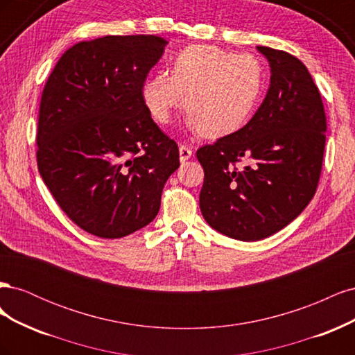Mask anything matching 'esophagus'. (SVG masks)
<instances>
[{
    "mask_svg": "<svg viewBox=\"0 0 355 355\" xmlns=\"http://www.w3.org/2000/svg\"><path fill=\"white\" fill-rule=\"evenodd\" d=\"M191 157H192V149L187 145H180L179 146V158L182 163H185V161H188Z\"/></svg>",
    "mask_w": 355,
    "mask_h": 355,
    "instance_id": "esophagus-1",
    "label": "esophagus"
}]
</instances>
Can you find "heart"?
I'll list each match as a JSON object with an SVG mask.
<instances>
[{
  "label": "heart",
  "mask_w": 355,
  "mask_h": 355,
  "mask_svg": "<svg viewBox=\"0 0 355 355\" xmlns=\"http://www.w3.org/2000/svg\"><path fill=\"white\" fill-rule=\"evenodd\" d=\"M263 67L252 55L214 46H191L173 60L171 73L157 71L141 87L148 114L167 124L184 103L187 125L207 137L232 135L249 121L263 89ZM186 102H183V94Z\"/></svg>",
  "instance_id": "obj_1"
}]
</instances>
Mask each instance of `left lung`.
<instances>
[{
	"mask_svg": "<svg viewBox=\"0 0 355 355\" xmlns=\"http://www.w3.org/2000/svg\"><path fill=\"white\" fill-rule=\"evenodd\" d=\"M257 50L271 68L259 110L239 132L197 151L202 216L240 241L270 237L304 211L318 185L327 130L323 101L304 63L282 50Z\"/></svg>",
	"mask_w": 355,
	"mask_h": 355,
	"instance_id": "left-lung-1",
	"label": "left lung"
}]
</instances>
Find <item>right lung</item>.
Returning <instances> with one entry per match:
<instances>
[{"mask_svg":"<svg viewBox=\"0 0 355 355\" xmlns=\"http://www.w3.org/2000/svg\"><path fill=\"white\" fill-rule=\"evenodd\" d=\"M168 42L108 35L63 53L42 90L37 161L60 209L89 234L121 239L151 223L179 149L141 87Z\"/></svg>","mask_w":355,"mask_h":355,"instance_id":"add662e5","label":"right lung"}]
</instances>
